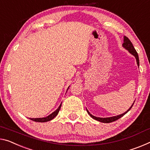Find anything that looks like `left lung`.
Returning a JSON list of instances; mask_svg holds the SVG:
<instances>
[{
  "label": "left lung",
  "mask_w": 150,
  "mask_h": 150,
  "mask_svg": "<svg viewBox=\"0 0 150 150\" xmlns=\"http://www.w3.org/2000/svg\"><path fill=\"white\" fill-rule=\"evenodd\" d=\"M123 47L125 48V50H127V51L130 53L131 54H132L133 56L135 57V59H136V62H137V64L138 66H139V56H138V54L136 52V50H135L134 47H133V45L132 44V43L131 42V41L129 40V39L127 38L126 36H124L123 38ZM135 101L133 102V103L132 104V105L131 106V107L127 111H125L124 113H122L121 115H117V116H114V117H104V118H103V117H95L92 114L90 113V112L88 110V109H86V111L88 112V114L91 116L92 118L95 119V120L98 121H100V122H102V123H111V122H113L117 120V119H120L121 117H123V115H125L127 112L129 110L131 107H133V104H134Z\"/></svg>",
  "instance_id": "obj_1"
}]
</instances>
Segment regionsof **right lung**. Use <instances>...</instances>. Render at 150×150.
Here are the masks:
<instances>
[{
    "instance_id": "1",
    "label": "right lung",
    "mask_w": 150,
    "mask_h": 150,
    "mask_svg": "<svg viewBox=\"0 0 150 150\" xmlns=\"http://www.w3.org/2000/svg\"><path fill=\"white\" fill-rule=\"evenodd\" d=\"M70 87V86H69ZM69 87L67 89V91L69 88ZM61 106H62V103L60 104V105L59 106V107L57 108V109L55 110L54 112H53L52 114H50V115H48L46 117H42V118H29L31 120L33 121H35V122H41V123H44V122H47V121H50L52 120L54 118V117H56L57 114H58V112L59 111V109H60L61 108Z\"/></svg>"
}]
</instances>
